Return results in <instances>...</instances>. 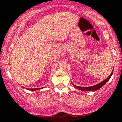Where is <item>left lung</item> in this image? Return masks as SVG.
Returning a JSON list of instances; mask_svg holds the SVG:
<instances>
[{
    "mask_svg": "<svg viewBox=\"0 0 122 122\" xmlns=\"http://www.w3.org/2000/svg\"><path fill=\"white\" fill-rule=\"evenodd\" d=\"M112 72H113V70H112ZM112 72L111 73V74L110 75V76H108V78H107L106 79L104 80L103 81H102L101 83H99V84H97V85L93 86H90V87H80V86H76L74 85V86L75 87V88H76L77 89H79V90H82V91H95V90H97L98 89H99L100 88H101L108 81L110 80V78H111V75L112 74Z\"/></svg>",
    "mask_w": 122,
    "mask_h": 122,
    "instance_id": "obj_1",
    "label": "left lung"
}]
</instances>
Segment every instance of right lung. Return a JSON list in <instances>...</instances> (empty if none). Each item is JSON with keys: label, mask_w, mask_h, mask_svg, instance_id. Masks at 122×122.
<instances>
[{"label": "right lung", "mask_w": 122, "mask_h": 122, "mask_svg": "<svg viewBox=\"0 0 122 122\" xmlns=\"http://www.w3.org/2000/svg\"><path fill=\"white\" fill-rule=\"evenodd\" d=\"M43 88V87H42ZM42 88H41V89H42ZM39 89H41V88L40 89H38V88H37V89H28V90H39Z\"/></svg>", "instance_id": "right-lung-1"}]
</instances>
